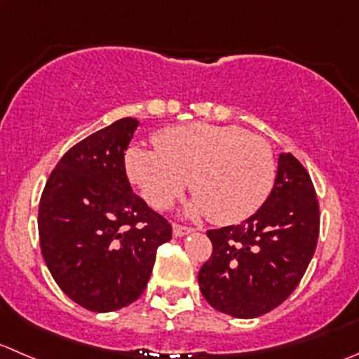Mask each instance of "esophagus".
I'll list each match as a JSON object with an SVG mask.
<instances>
[{
	"label": "esophagus",
	"mask_w": 359,
	"mask_h": 359,
	"mask_svg": "<svg viewBox=\"0 0 359 359\" xmlns=\"http://www.w3.org/2000/svg\"><path fill=\"white\" fill-rule=\"evenodd\" d=\"M194 228L191 226H182V224H173V235L175 236H184V235H189L193 233Z\"/></svg>",
	"instance_id": "34e87169"
}]
</instances>
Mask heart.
Returning <instances> with one entry per match:
<instances>
[{"instance_id": "obj_1", "label": "heart", "mask_w": 359, "mask_h": 359, "mask_svg": "<svg viewBox=\"0 0 359 359\" xmlns=\"http://www.w3.org/2000/svg\"><path fill=\"white\" fill-rule=\"evenodd\" d=\"M156 151L131 147L130 179L145 200L166 210L184 194L187 180L196 198L194 210L229 224L252 215L276 180V158L264 138L240 126L189 124L161 131Z\"/></svg>"}]
</instances>
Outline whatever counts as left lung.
Wrapping results in <instances>:
<instances>
[{
	"instance_id": "obj_1",
	"label": "left lung",
	"mask_w": 359,
	"mask_h": 359,
	"mask_svg": "<svg viewBox=\"0 0 359 359\" xmlns=\"http://www.w3.org/2000/svg\"><path fill=\"white\" fill-rule=\"evenodd\" d=\"M207 235L212 254L198 273L205 300L242 319L279 307L318 245L319 201L305 166L291 152L280 154L272 193L256 214Z\"/></svg>"
}]
</instances>
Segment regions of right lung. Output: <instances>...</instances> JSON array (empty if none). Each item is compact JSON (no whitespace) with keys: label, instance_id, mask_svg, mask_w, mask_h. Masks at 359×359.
I'll return each instance as SVG.
<instances>
[{"label":"right lung","instance_id":"obj_1","mask_svg":"<svg viewBox=\"0 0 359 359\" xmlns=\"http://www.w3.org/2000/svg\"><path fill=\"white\" fill-rule=\"evenodd\" d=\"M138 121L124 117L73 145L38 208L43 259L62 293L93 312L133 304L172 224L133 193L124 156Z\"/></svg>","mask_w":359,"mask_h":359}]
</instances>
